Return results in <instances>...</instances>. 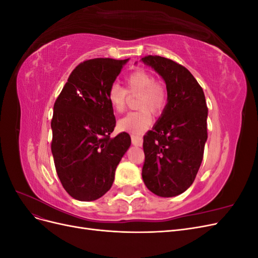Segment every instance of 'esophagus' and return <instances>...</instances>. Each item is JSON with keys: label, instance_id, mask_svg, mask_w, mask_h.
Returning a JSON list of instances; mask_svg holds the SVG:
<instances>
[{"label": "esophagus", "instance_id": "1", "mask_svg": "<svg viewBox=\"0 0 258 258\" xmlns=\"http://www.w3.org/2000/svg\"><path fill=\"white\" fill-rule=\"evenodd\" d=\"M131 142H132V144H134V145L141 146L142 143H143V139H142V137L132 135V136H131Z\"/></svg>", "mask_w": 258, "mask_h": 258}]
</instances>
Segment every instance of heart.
Listing matches in <instances>:
<instances>
[{"instance_id":"obj_1","label":"heart","mask_w":258,"mask_h":258,"mask_svg":"<svg viewBox=\"0 0 258 258\" xmlns=\"http://www.w3.org/2000/svg\"><path fill=\"white\" fill-rule=\"evenodd\" d=\"M138 95L137 106L142 110L131 112L118 121V128L132 135H141L152 122V111L160 114L167 103V90L155 76L145 70H136L126 77V89L118 84H111L107 90V99L113 110L121 113L126 108L127 96Z\"/></svg>"}]
</instances>
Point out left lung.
Listing matches in <instances>:
<instances>
[{
  "instance_id": "1",
  "label": "left lung",
  "mask_w": 258,
  "mask_h": 258,
  "mask_svg": "<svg viewBox=\"0 0 258 258\" xmlns=\"http://www.w3.org/2000/svg\"><path fill=\"white\" fill-rule=\"evenodd\" d=\"M167 85L168 103L153 130L143 138L144 184L160 197H174L194 183L208 139V106L201 86L182 64L145 56Z\"/></svg>"
}]
</instances>
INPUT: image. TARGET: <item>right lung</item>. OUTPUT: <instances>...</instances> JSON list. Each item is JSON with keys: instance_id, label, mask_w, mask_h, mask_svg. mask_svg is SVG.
<instances>
[{"instance_id": "add662e5", "label": "right lung", "mask_w": 258, "mask_h": 258, "mask_svg": "<svg viewBox=\"0 0 258 258\" xmlns=\"http://www.w3.org/2000/svg\"><path fill=\"white\" fill-rule=\"evenodd\" d=\"M128 59L86 60L70 74L53 104L51 153L63 188L80 201L110 190L115 170L131 144L130 136L111 134L116 119L107 90Z\"/></svg>"}]
</instances>
